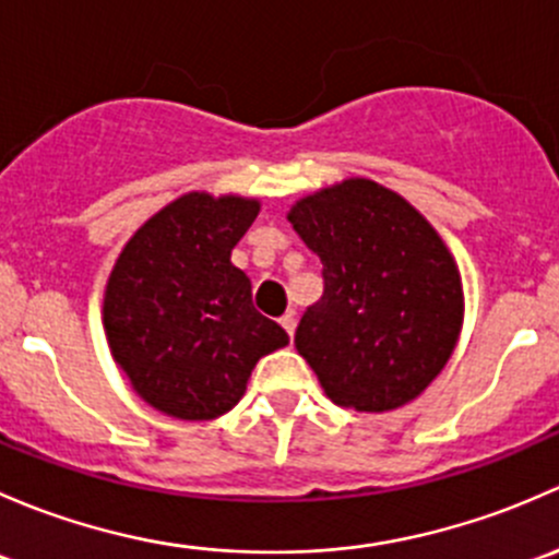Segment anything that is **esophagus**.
I'll return each mask as SVG.
<instances>
[{
  "instance_id": "obj_1",
  "label": "esophagus",
  "mask_w": 559,
  "mask_h": 559,
  "mask_svg": "<svg viewBox=\"0 0 559 559\" xmlns=\"http://www.w3.org/2000/svg\"><path fill=\"white\" fill-rule=\"evenodd\" d=\"M280 322H282V328H285V331H287V336L293 338V333H296V314L285 312V314H282Z\"/></svg>"
}]
</instances>
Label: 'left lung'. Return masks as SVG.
<instances>
[{
  "instance_id": "left-lung-1",
  "label": "left lung",
  "mask_w": 559,
  "mask_h": 559,
  "mask_svg": "<svg viewBox=\"0 0 559 559\" xmlns=\"http://www.w3.org/2000/svg\"><path fill=\"white\" fill-rule=\"evenodd\" d=\"M287 221L322 261L325 293L298 322L296 349L328 399L390 412L425 393L450 364L465 312L439 231L366 177L304 195Z\"/></svg>"
}]
</instances>
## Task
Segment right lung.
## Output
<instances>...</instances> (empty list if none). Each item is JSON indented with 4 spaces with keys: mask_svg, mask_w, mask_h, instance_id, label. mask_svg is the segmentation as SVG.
Masks as SVG:
<instances>
[{
    "mask_svg": "<svg viewBox=\"0 0 559 559\" xmlns=\"http://www.w3.org/2000/svg\"><path fill=\"white\" fill-rule=\"evenodd\" d=\"M261 212L250 195L182 193L123 245L102 322L131 390L166 417L206 423L231 412L285 328L252 307L231 250Z\"/></svg>",
    "mask_w": 559,
    "mask_h": 559,
    "instance_id": "obj_1",
    "label": "right lung"
}]
</instances>
